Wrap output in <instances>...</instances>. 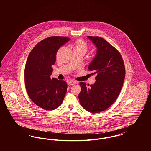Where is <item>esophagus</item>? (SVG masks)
<instances>
[{"label": "esophagus", "mask_w": 151, "mask_h": 151, "mask_svg": "<svg viewBox=\"0 0 151 151\" xmlns=\"http://www.w3.org/2000/svg\"><path fill=\"white\" fill-rule=\"evenodd\" d=\"M77 83L76 81H73V80H70L68 81V85L69 86H72V85H74V84H76Z\"/></svg>", "instance_id": "34e87169"}]
</instances>
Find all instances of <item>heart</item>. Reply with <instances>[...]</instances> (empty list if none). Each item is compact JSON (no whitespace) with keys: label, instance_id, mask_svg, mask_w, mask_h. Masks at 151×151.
I'll use <instances>...</instances> for the list:
<instances>
[{"label":"heart","instance_id":"b5f03b06","mask_svg":"<svg viewBox=\"0 0 151 151\" xmlns=\"http://www.w3.org/2000/svg\"><path fill=\"white\" fill-rule=\"evenodd\" d=\"M72 48L73 50L79 51L84 54L87 51L88 45L84 40L79 39L76 40L73 43Z\"/></svg>","mask_w":151,"mask_h":151}]
</instances>
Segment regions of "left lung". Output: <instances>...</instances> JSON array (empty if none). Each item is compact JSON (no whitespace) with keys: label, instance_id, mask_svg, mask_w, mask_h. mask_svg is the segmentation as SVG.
I'll list each match as a JSON object with an SVG mask.
<instances>
[{"label":"left lung","instance_id":"1","mask_svg":"<svg viewBox=\"0 0 151 151\" xmlns=\"http://www.w3.org/2000/svg\"><path fill=\"white\" fill-rule=\"evenodd\" d=\"M88 37L97 49L88 66L92 74L96 73V81L90 86L80 83L79 99L86 111L97 113L109 108L118 98L125 78V67L120 52L105 40L98 36Z\"/></svg>","mask_w":151,"mask_h":151}]
</instances>
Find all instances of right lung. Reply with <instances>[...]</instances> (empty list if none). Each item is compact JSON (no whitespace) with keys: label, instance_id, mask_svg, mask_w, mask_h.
<instances>
[{"label":"right lung","instance_id":"add662e5","mask_svg":"<svg viewBox=\"0 0 151 151\" xmlns=\"http://www.w3.org/2000/svg\"><path fill=\"white\" fill-rule=\"evenodd\" d=\"M70 38L51 36L37 43L27 59L24 80L27 93L37 106L47 110L58 108L62 103L67 89L64 80L50 78L60 46Z\"/></svg>","mask_w":151,"mask_h":151}]
</instances>
